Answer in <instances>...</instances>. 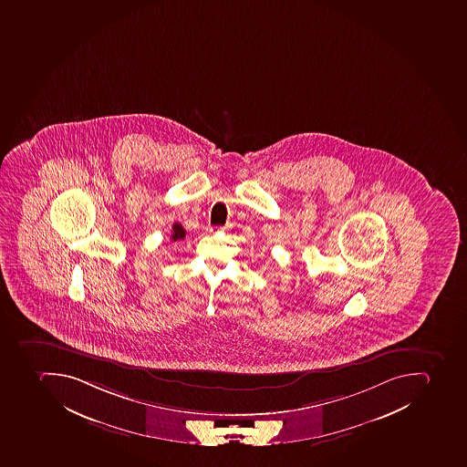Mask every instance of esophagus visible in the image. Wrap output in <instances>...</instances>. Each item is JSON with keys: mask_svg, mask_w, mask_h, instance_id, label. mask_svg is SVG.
Masks as SVG:
<instances>
[{"mask_svg": "<svg viewBox=\"0 0 467 467\" xmlns=\"http://www.w3.org/2000/svg\"><path fill=\"white\" fill-rule=\"evenodd\" d=\"M221 230H228V225H225V227L221 228Z\"/></svg>", "mask_w": 467, "mask_h": 467, "instance_id": "1", "label": "esophagus"}]
</instances>
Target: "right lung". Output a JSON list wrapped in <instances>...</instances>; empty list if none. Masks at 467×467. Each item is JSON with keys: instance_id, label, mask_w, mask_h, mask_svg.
Instances as JSON below:
<instances>
[{"instance_id": "1", "label": "right lung", "mask_w": 467, "mask_h": 467, "mask_svg": "<svg viewBox=\"0 0 467 467\" xmlns=\"http://www.w3.org/2000/svg\"><path fill=\"white\" fill-rule=\"evenodd\" d=\"M184 237H186V230H184L183 225L174 223L171 232L172 242H179V240H183Z\"/></svg>"}]
</instances>
